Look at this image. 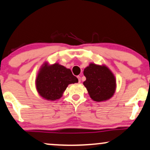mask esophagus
Segmentation results:
<instances>
[{
    "mask_svg": "<svg viewBox=\"0 0 150 150\" xmlns=\"http://www.w3.org/2000/svg\"><path fill=\"white\" fill-rule=\"evenodd\" d=\"M77 78H78V79H79V82H80V80H81V79H80V76H78Z\"/></svg>",
    "mask_w": 150,
    "mask_h": 150,
    "instance_id": "obj_1",
    "label": "esophagus"
}]
</instances>
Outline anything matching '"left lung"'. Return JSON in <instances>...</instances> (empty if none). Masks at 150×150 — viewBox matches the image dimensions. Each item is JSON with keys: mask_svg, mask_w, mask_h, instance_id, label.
I'll use <instances>...</instances> for the list:
<instances>
[{"mask_svg": "<svg viewBox=\"0 0 150 150\" xmlns=\"http://www.w3.org/2000/svg\"><path fill=\"white\" fill-rule=\"evenodd\" d=\"M84 75L86 79L83 84L93 101H106L114 95L116 88V79L105 65L91 63L84 70Z\"/></svg>", "mask_w": 150, "mask_h": 150, "instance_id": "8db88e82", "label": "left lung"}]
</instances>
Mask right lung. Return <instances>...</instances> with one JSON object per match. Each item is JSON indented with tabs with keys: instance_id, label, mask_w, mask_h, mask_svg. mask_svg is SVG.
I'll list each match as a JSON object with an SVG mask.
<instances>
[{
	"instance_id": "obj_1",
	"label": "right lung",
	"mask_w": 150,
	"mask_h": 150,
	"mask_svg": "<svg viewBox=\"0 0 150 150\" xmlns=\"http://www.w3.org/2000/svg\"><path fill=\"white\" fill-rule=\"evenodd\" d=\"M79 82L70 69L54 64L45 63L39 70L36 79V86L41 97L49 101H55L62 97L67 86Z\"/></svg>"
}]
</instances>
